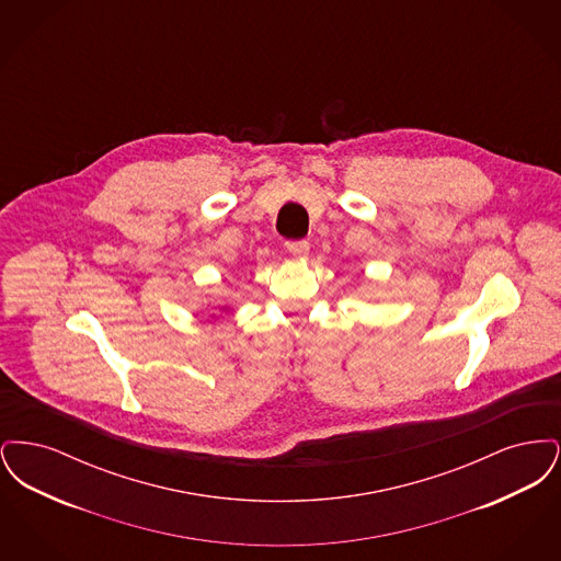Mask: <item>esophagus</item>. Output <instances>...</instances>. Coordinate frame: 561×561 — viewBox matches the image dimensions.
Wrapping results in <instances>:
<instances>
[{
	"label": "esophagus",
	"instance_id": "34e87169",
	"mask_svg": "<svg viewBox=\"0 0 561 561\" xmlns=\"http://www.w3.org/2000/svg\"><path fill=\"white\" fill-rule=\"evenodd\" d=\"M286 248H288V252H290L293 256H296V259H305V256L309 254V241H286Z\"/></svg>",
	"mask_w": 561,
	"mask_h": 561
}]
</instances>
